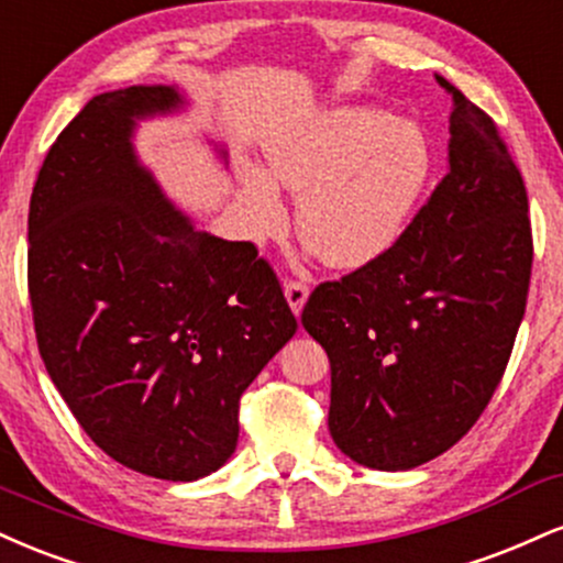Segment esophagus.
Listing matches in <instances>:
<instances>
[{"instance_id": "obj_1", "label": "esophagus", "mask_w": 563, "mask_h": 563, "mask_svg": "<svg viewBox=\"0 0 563 563\" xmlns=\"http://www.w3.org/2000/svg\"><path fill=\"white\" fill-rule=\"evenodd\" d=\"M286 299L290 303V309H294V314H301L303 303H307V296H309V286L301 280H294V277H288L286 280Z\"/></svg>"}]
</instances>
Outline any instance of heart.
Masks as SVG:
<instances>
[{
    "label": "heart",
    "instance_id": "obj_1",
    "mask_svg": "<svg viewBox=\"0 0 563 563\" xmlns=\"http://www.w3.org/2000/svg\"><path fill=\"white\" fill-rule=\"evenodd\" d=\"M432 152L415 123L369 107H338L267 146V175L243 170L241 201L256 233L283 222L275 186L299 196L296 233L335 269L396 246L428 188Z\"/></svg>",
    "mask_w": 563,
    "mask_h": 563
}]
</instances>
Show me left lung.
Here are the masks:
<instances>
[{"mask_svg":"<svg viewBox=\"0 0 563 563\" xmlns=\"http://www.w3.org/2000/svg\"><path fill=\"white\" fill-rule=\"evenodd\" d=\"M453 97L449 173L396 246L320 283L301 324L330 358V435L372 470H411L490 404L527 307V188L487 112Z\"/></svg>","mask_w":563,"mask_h":563,"instance_id":"left-lung-1","label":"left lung"}]
</instances>
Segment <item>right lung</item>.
Returning <instances> with one entry per match:
<instances>
[{
    "instance_id": "right-lung-1",
    "label": "right lung",
    "mask_w": 563,
    "mask_h": 563,
    "mask_svg": "<svg viewBox=\"0 0 563 563\" xmlns=\"http://www.w3.org/2000/svg\"><path fill=\"white\" fill-rule=\"evenodd\" d=\"M175 88L99 93L46 154L29 212L38 354L86 435L141 475L188 483L239 443V404L296 333L254 243L201 233L135 162V118Z\"/></svg>"
}]
</instances>
